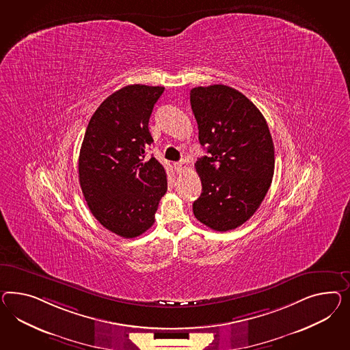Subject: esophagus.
<instances>
[{
	"label": "esophagus",
	"mask_w": 350,
	"mask_h": 350,
	"mask_svg": "<svg viewBox=\"0 0 350 350\" xmlns=\"http://www.w3.org/2000/svg\"><path fill=\"white\" fill-rule=\"evenodd\" d=\"M173 167H174L176 172L180 173L182 170H185L187 168V163H186V161H177V163H173Z\"/></svg>",
	"instance_id": "1"
}]
</instances>
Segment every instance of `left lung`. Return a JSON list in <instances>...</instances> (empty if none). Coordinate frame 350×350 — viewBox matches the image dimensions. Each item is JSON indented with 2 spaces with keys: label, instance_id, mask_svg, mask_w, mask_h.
Listing matches in <instances>:
<instances>
[{
  "label": "left lung",
  "instance_id": "obj_1",
  "mask_svg": "<svg viewBox=\"0 0 350 350\" xmlns=\"http://www.w3.org/2000/svg\"><path fill=\"white\" fill-rule=\"evenodd\" d=\"M189 102L208 154L195 164L202 192L193 214L217 232L236 229L255 214L273 180L269 126L255 104L230 86L193 88Z\"/></svg>",
  "mask_w": 350,
  "mask_h": 350
}]
</instances>
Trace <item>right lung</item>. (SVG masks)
I'll return each instance as SVG.
<instances>
[{"instance_id": "right-lung-1", "label": "right lung", "mask_w": 350, "mask_h": 350, "mask_svg": "<svg viewBox=\"0 0 350 350\" xmlns=\"http://www.w3.org/2000/svg\"><path fill=\"white\" fill-rule=\"evenodd\" d=\"M163 86L127 85L98 107L86 127L79 157V180L95 219L123 238H135L154 224L167 192L164 167L145 161L154 142L149 133L154 104Z\"/></svg>"}]
</instances>
